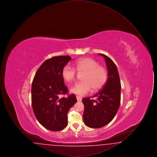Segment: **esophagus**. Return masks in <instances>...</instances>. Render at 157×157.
<instances>
[{
  "label": "esophagus",
  "mask_w": 157,
  "mask_h": 157,
  "mask_svg": "<svg viewBox=\"0 0 157 157\" xmlns=\"http://www.w3.org/2000/svg\"><path fill=\"white\" fill-rule=\"evenodd\" d=\"M76 99H77L78 101H82V98L81 97H79V96H76Z\"/></svg>",
  "instance_id": "1"
}]
</instances>
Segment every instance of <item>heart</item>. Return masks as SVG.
<instances>
[{
    "label": "heart",
    "instance_id": "obj_1",
    "mask_svg": "<svg viewBox=\"0 0 157 157\" xmlns=\"http://www.w3.org/2000/svg\"><path fill=\"white\" fill-rule=\"evenodd\" d=\"M75 67L78 72H85L82 76L83 81L76 83L71 88L73 94L85 95L91 91L101 89L106 82L107 72L104 67L90 58H82L75 62ZM76 71L74 67L67 65L63 67L62 76L66 82L70 83L75 79Z\"/></svg>",
    "mask_w": 157,
    "mask_h": 157
}]
</instances>
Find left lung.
Returning <instances> with one entry per match:
<instances>
[{"instance_id": "1", "label": "left lung", "mask_w": 157, "mask_h": 157, "mask_svg": "<svg viewBox=\"0 0 157 157\" xmlns=\"http://www.w3.org/2000/svg\"><path fill=\"white\" fill-rule=\"evenodd\" d=\"M104 58L108 71L107 81L103 88L90 99L83 98V122L87 127L99 128L109 124L116 115L121 102V81L117 67L105 55L99 53Z\"/></svg>"}]
</instances>
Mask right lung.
Returning a JSON list of instances; mask_svg holds the SVG:
<instances>
[{
  "label": "right lung",
  "instance_id": "obj_1",
  "mask_svg": "<svg viewBox=\"0 0 157 157\" xmlns=\"http://www.w3.org/2000/svg\"><path fill=\"white\" fill-rule=\"evenodd\" d=\"M72 58L59 56L47 59L36 72L32 84V106L38 122L52 131L67 125V112L77 100L74 94L61 98L67 92L62 71Z\"/></svg>",
  "mask_w": 157,
  "mask_h": 157
}]
</instances>
